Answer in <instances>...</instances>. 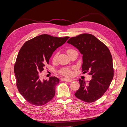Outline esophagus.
Instances as JSON below:
<instances>
[{"mask_svg":"<svg viewBox=\"0 0 127 127\" xmlns=\"http://www.w3.org/2000/svg\"><path fill=\"white\" fill-rule=\"evenodd\" d=\"M61 80L64 82H71L72 80L71 79H68V78H61Z\"/></svg>","mask_w":127,"mask_h":127,"instance_id":"esophagus-1","label":"esophagus"}]
</instances>
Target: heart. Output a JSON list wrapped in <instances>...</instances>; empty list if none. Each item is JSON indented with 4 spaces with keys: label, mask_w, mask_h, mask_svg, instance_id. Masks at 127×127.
I'll return each mask as SVG.
<instances>
[{
    "label": "heart",
    "mask_w": 127,
    "mask_h": 127,
    "mask_svg": "<svg viewBox=\"0 0 127 127\" xmlns=\"http://www.w3.org/2000/svg\"><path fill=\"white\" fill-rule=\"evenodd\" d=\"M75 51V50L72 49V48H68L66 50V52H67V54L68 55V56H69L72 52H73ZM58 56V52H57L54 55V56H53V58H52L53 61H56V60L57 59ZM59 72H60V74H61L63 76H66V77H70L72 75V70L68 68H62L59 71Z\"/></svg>",
    "instance_id": "b5f03b06"
}]
</instances>
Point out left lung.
I'll return each mask as SVG.
<instances>
[{
	"label": "left lung",
	"mask_w": 127,
	"mask_h": 127,
	"mask_svg": "<svg viewBox=\"0 0 127 127\" xmlns=\"http://www.w3.org/2000/svg\"><path fill=\"white\" fill-rule=\"evenodd\" d=\"M67 43L74 45L83 54L82 71L92 75L88 83L79 79L80 87L75 95L87 103L97 101L108 89L114 75L112 57L109 48L88 33L72 37Z\"/></svg>",
	"instance_id": "obj_1"
}]
</instances>
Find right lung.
Returning <instances> with one entry per match:
<instances>
[{
    "instance_id": "1",
    "label": "right lung",
    "mask_w": 127,
    "mask_h": 127,
    "mask_svg": "<svg viewBox=\"0 0 127 127\" xmlns=\"http://www.w3.org/2000/svg\"><path fill=\"white\" fill-rule=\"evenodd\" d=\"M69 38L42 34L27 41L21 48L14 65L16 86L20 93L31 104L43 105L54 97L59 78L52 76L49 80H42L40 73L49 64L53 52Z\"/></svg>"
}]
</instances>
